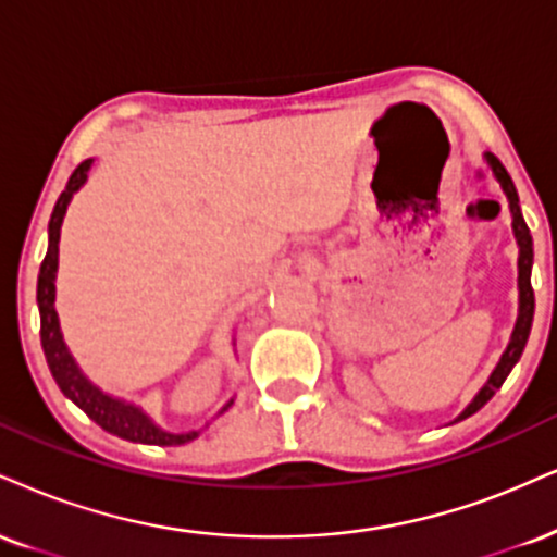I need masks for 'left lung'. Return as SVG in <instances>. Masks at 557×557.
Wrapping results in <instances>:
<instances>
[{
	"mask_svg": "<svg viewBox=\"0 0 557 557\" xmlns=\"http://www.w3.org/2000/svg\"><path fill=\"white\" fill-rule=\"evenodd\" d=\"M487 165H491L493 176L498 178L500 189H504L506 199H508V210H511V218H513V236H516V244H519V319H516V326H513V334H511V343H508L506 352L500 355L498 366H495V371L491 373V379L485 381V386L480 388L478 397H474L470 405L465 407V412L459 414L457 420H465L470 418L480 410L482 405H485L487 399L493 397L495 392H498L500 386H504V381L508 373H511V368L519 363L521 352H524V345L529 339V330H532V319H534V290H532V261H534V249H532V233H529V227L524 223V214H521V207H519V194H516V186L511 176H508V171L504 169V163H500L498 158L491 156L487 152L485 156Z\"/></svg>",
	"mask_w": 557,
	"mask_h": 557,
	"instance_id": "8db88e82",
	"label": "left lung"
}]
</instances>
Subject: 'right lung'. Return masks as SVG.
Wrapping results in <instances>:
<instances>
[{
  "label": "right lung",
  "instance_id": "obj_1",
  "mask_svg": "<svg viewBox=\"0 0 557 557\" xmlns=\"http://www.w3.org/2000/svg\"><path fill=\"white\" fill-rule=\"evenodd\" d=\"M92 158L83 160L66 181V189L62 197L53 205L51 220H49V249H46L41 274H38V311H41V345L46 363L51 368V376L57 381L59 388L66 399H72L83 410L87 418L96 420V423L113 435L124 441H134V444H150V446H181L189 444L199 435V431L189 433H169L163 428H158L147 418L143 407L132 405V401L116 399L111 394L100 392L90 379L79 371V366L72 358V352L66 350L62 330H59V317L53 300H57V270H59V236H62V223L66 214V205L72 202V197L79 191V186L87 181V171H90ZM233 405V399L227 401L220 412H225Z\"/></svg>",
  "mask_w": 557,
  "mask_h": 557
}]
</instances>
